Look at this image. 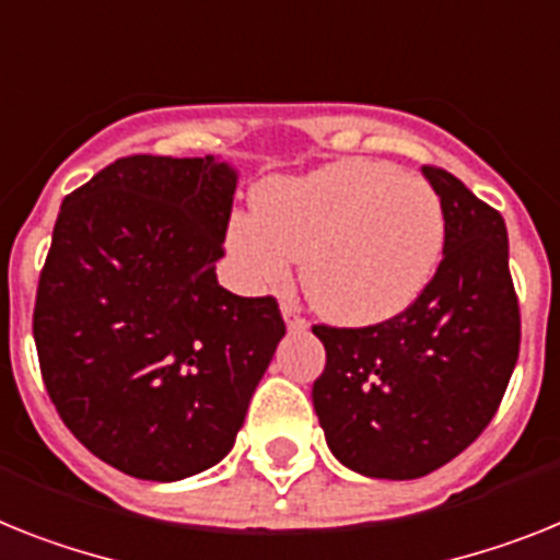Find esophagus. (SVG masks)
<instances>
[{"label": "esophagus", "mask_w": 560, "mask_h": 560, "mask_svg": "<svg viewBox=\"0 0 560 560\" xmlns=\"http://www.w3.org/2000/svg\"><path fill=\"white\" fill-rule=\"evenodd\" d=\"M281 316H284L290 330H307V322H304L302 307H299V299H295V295H284V299H281Z\"/></svg>", "instance_id": "esophagus-1"}]
</instances>
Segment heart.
<instances>
[{
  "label": "heart",
  "mask_w": 560,
  "mask_h": 560,
  "mask_svg": "<svg viewBox=\"0 0 560 560\" xmlns=\"http://www.w3.org/2000/svg\"><path fill=\"white\" fill-rule=\"evenodd\" d=\"M447 215L435 187L375 159L270 178L256 213L230 222L228 244L250 284L279 288L304 258V288L324 316L378 324L398 316L435 276Z\"/></svg>",
  "instance_id": "obj_1"
}]
</instances>
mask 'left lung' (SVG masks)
<instances>
[{
	"label": "left lung",
	"mask_w": 560,
	"mask_h": 560,
	"mask_svg": "<svg viewBox=\"0 0 560 560\" xmlns=\"http://www.w3.org/2000/svg\"><path fill=\"white\" fill-rule=\"evenodd\" d=\"M447 215L444 258L410 307L370 327L313 324L327 350L313 407L338 462L421 478L487 430L518 361L506 224L462 178L424 164Z\"/></svg>",
	"instance_id": "left-lung-1"
}]
</instances>
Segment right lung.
Masks as SVG:
<instances>
[{"label": "right lung", "instance_id": "obj_1", "mask_svg": "<svg viewBox=\"0 0 560 560\" xmlns=\"http://www.w3.org/2000/svg\"><path fill=\"white\" fill-rule=\"evenodd\" d=\"M236 171L213 156H125L65 196L39 272L42 382L110 467L178 481L230 453L284 318L215 281Z\"/></svg>", "mask_w": 560, "mask_h": 560}]
</instances>
